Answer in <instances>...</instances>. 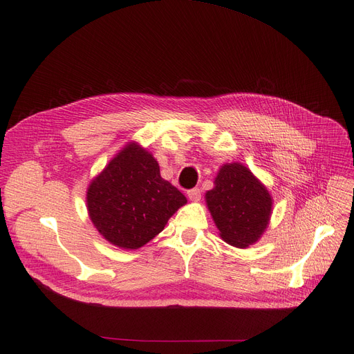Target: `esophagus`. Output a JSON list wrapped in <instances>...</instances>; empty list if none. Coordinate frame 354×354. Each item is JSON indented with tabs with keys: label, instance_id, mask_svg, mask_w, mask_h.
Wrapping results in <instances>:
<instances>
[{
	"label": "esophagus",
	"instance_id": "1",
	"mask_svg": "<svg viewBox=\"0 0 354 354\" xmlns=\"http://www.w3.org/2000/svg\"><path fill=\"white\" fill-rule=\"evenodd\" d=\"M188 198H189V201H192V202H198V201L201 199V189H199V188L189 189V191H188Z\"/></svg>",
	"mask_w": 354,
	"mask_h": 354
}]
</instances>
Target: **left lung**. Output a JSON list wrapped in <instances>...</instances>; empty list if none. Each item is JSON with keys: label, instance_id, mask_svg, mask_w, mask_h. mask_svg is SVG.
<instances>
[{"label": "left lung", "instance_id": "1", "mask_svg": "<svg viewBox=\"0 0 354 354\" xmlns=\"http://www.w3.org/2000/svg\"><path fill=\"white\" fill-rule=\"evenodd\" d=\"M205 194L208 209L225 243L247 248L261 238L270 224L272 198L247 166L225 163Z\"/></svg>", "mask_w": 354, "mask_h": 354}]
</instances>
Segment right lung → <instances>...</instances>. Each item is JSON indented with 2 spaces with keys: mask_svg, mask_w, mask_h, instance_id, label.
Masks as SVG:
<instances>
[{
  "mask_svg": "<svg viewBox=\"0 0 354 354\" xmlns=\"http://www.w3.org/2000/svg\"><path fill=\"white\" fill-rule=\"evenodd\" d=\"M86 202L93 225L106 241L138 250L165 228L187 198L160 176L152 153L130 142L90 182Z\"/></svg>",
  "mask_w": 354,
  "mask_h": 354,
  "instance_id": "obj_1",
  "label": "right lung"
}]
</instances>
